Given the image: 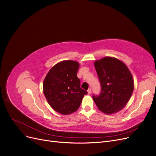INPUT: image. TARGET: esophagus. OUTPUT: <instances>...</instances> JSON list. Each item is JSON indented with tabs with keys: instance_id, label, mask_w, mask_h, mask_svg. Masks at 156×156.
Segmentation results:
<instances>
[{
	"instance_id": "obj_1",
	"label": "esophagus",
	"mask_w": 156,
	"mask_h": 156,
	"mask_svg": "<svg viewBox=\"0 0 156 156\" xmlns=\"http://www.w3.org/2000/svg\"><path fill=\"white\" fill-rule=\"evenodd\" d=\"M87 92H88V94H91V92H92V90H91V88H88V90H87Z\"/></svg>"
}]
</instances>
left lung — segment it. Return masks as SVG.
<instances>
[{
	"mask_svg": "<svg viewBox=\"0 0 156 156\" xmlns=\"http://www.w3.org/2000/svg\"><path fill=\"white\" fill-rule=\"evenodd\" d=\"M101 84V92L92 95L101 111L112 114L123 108L133 91V79L124 63L112 57H104L94 62Z\"/></svg>",
	"mask_w": 156,
	"mask_h": 156,
	"instance_id": "obj_1",
	"label": "left lung"
}]
</instances>
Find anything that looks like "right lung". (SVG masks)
<instances>
[{
    "label": "right lung",
    "instance_id": "1",
    "mask_svg": "<svg viewBox=\"0 0 156 156\" xmlns=\"http://www.w3.org/2000/svg\"><path fill=\"white\" fill-rule=\"evenodd\" d=\"M77 62L65 60L56 64L47 74L43 84L44 93L49 104L62 115L76 111L87 91L81 88L77 76Z\"/></svg>",
    "mask_w": 156,
    "mask_h": 156
}]
</instances>
